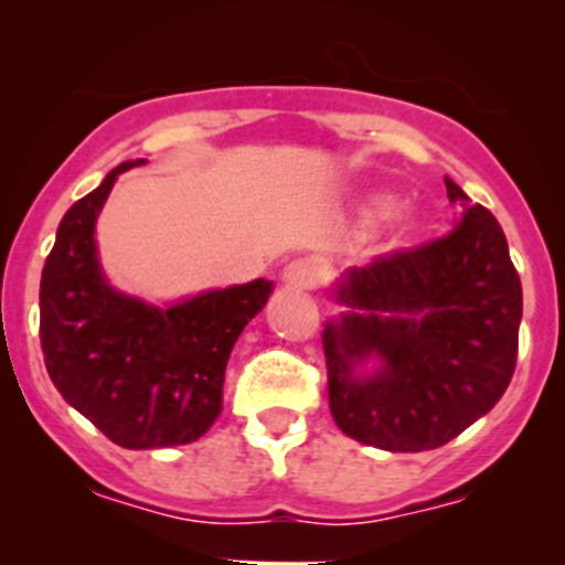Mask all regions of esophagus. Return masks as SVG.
<instances>
[{
  "label": "esophagus",
  "mask_w": 565,
  "mask_h": 565,
  "mask_svg": "<svg viewBox=\"0 0 565 565\" xmlns=\"http://www.w3.org/2000/svg\"><path fill=\"white\" fill-rule=\"evenodd\" d=\"M284 281L289 287H298V289H315L322 284L324 270L319 265V259H311V256H300V259H292L287 267H284Z\"/></svg>",
  "instance_id": "obj_1"
}]
</instances>
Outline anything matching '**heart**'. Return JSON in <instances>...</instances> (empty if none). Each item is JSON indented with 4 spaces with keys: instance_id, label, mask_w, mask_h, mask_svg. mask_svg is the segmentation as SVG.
I'll list each match as a JSON object with an SVG mask.
<instances>
[{
    "instance_id": "b5f03b06",
    "label": "heart",
    "mask_w": 565,
    "mask_h": 565,
    "mask_svg": "<svg viewBox=\"0 0 565 565\" xmlns=\"http://www.w3.org/2000/svg\"><path fill=\"white\" fill-rule=\"evenodd\" d=\"M393 213H396V199H393L391 193H372V196L363 199L361 204V224L374 226L377 221L388 218ZM418 230H420L418 215L409 213V210L396 213V226H393V237H396V243L413 241V237L418 235Z\"/></svg>"
}]
</instances>
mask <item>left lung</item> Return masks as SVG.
<instances>
[{"instance_id": "left-lung-1", "label": "left lung", "mask_w": 565, "mask_h": 565, "mask_svg": "<svg viewBox=\"0 0 565 565\" xmlns=\"http://www.w3.org/2000/svg\"><path fill=\"white\" fill-rule=\"evenodd\" d=\"M457 230L350 267L322 330L335 426L383 451H431L500 402L516 366L522 284L503 230L446 177ZM369 356L381 366L355 375Z\"/></svg>"}]
</instances>
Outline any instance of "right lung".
<instances>
[{"label":"right lung","mask_w":565,"mask_h":565,"mask_svg":"<svg viewBox=\"0 0 565 565\" xmlns=\"http://www.w3.org/2000/svg\"><path fill=\"white\" fill-rule=\"evenodd\" d=\"M141 163H119L67 210L40 278L51 383L108 440L134 451L185 446L215 424L232 347L273 292L256 278L158 309L108 287L95 221L117 174Z\"/></svg>","instance_id":"right-lung-1"}]
</instances>
